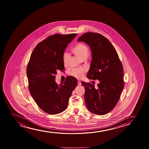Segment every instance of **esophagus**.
Wrapping results in <instances>:
<instances>
[{"mask_svg":"<svg viewBox=\"0 0 149 149\" xmlns=\"http://www.w3.org/2000/svg\"><path fill=\"white\" fill-rule=\"evenodd\" d=\"M77 84L78 86H81V82L79 81H78Z\"/></svg>","mask_w":149,"mask_h":149,"instance_id":"1","label":"esophagus"}]
</instances>
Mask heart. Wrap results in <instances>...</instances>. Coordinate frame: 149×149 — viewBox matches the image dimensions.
<instances>
[{"label": "heart", "mask_w": 149, "mask_h": 149, "mask_svg": "<svg viewBox=\"0 0 149 149\" xmlns=\"http://www.w3.org/2000/svg\"><path fill=\"white\" fill-rule=\"evenodd\" d=\"M72 51L76 57H78L80 61H83L86 59L89 55V50L88 47L83 43H78L72 49ZM68 53L65 52L63 54V62L64 65H67L68 61ZM85 70L80 69H74L70 72V75L77 79H81L83 78Z\"/></svg>", "instance_id": "1"}]
</instances>
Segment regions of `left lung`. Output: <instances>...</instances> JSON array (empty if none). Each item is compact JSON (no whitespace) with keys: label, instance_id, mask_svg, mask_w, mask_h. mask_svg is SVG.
Listing matches in <instances>:
<instances>
[{"label":"left lung","instance_id":"left-lung-1","mask_svg":"<svg viewBox=\"0 0 149 149\" xmlns=\"http://www.w3.org/2000/svg\"><path fill=\"white\" fill-rule=\"evenodd\" d=\"M90 46L92 59L87 77L97 79L94 84L82 81L84 100L90 111L97 115L110 112L118 103L124 88L122 63L112 44L98 33H85L78 39Z\"/></svg>","mask_w":149,"mask_h":149}]
</instances>
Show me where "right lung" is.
<instances>
[{"label": "right lung", "mask_w": 149, "mask_h": 149, "mask_svg": "<svg viewBox=\"0 0 149 149\" xmlns=\"http://www.w3.org/2000/svg\"><path fill=\"white\" fill-rule=\"evenodd\" d=\"M76 36V33L50 36L40 42L31 54L26 69L29 92L39 107L48 114H58L65 110L72 92L77 86V79L71 76L59 86L55 81L56 71L65 70V48Z\"/></svg>", "instance_id": "right-lung-1"}]
</instances>
